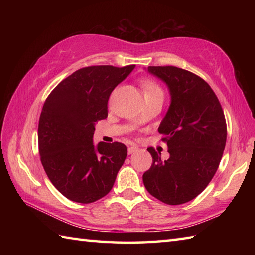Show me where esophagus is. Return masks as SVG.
<instances>
[{"mask_svg": "<svg viewBox=\"0 0 255 255\" xmlns=\"http://www.w3.org/2000/svg\"><path fill=\"white\" fill-rule=\"evenodd\" d=\"M137 151H139V148L136 147V145H131V147L128 148V154H132L134 152H137Z\"/></svg>", "mask_w": 255, "mask_h": 255, "instance_id": "1", "label": "esophagus"}]
</instances>
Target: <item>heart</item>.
Returning a JSON list of instances; mask_svg holds the SVG:
<instances>
[{"label":"heart","instance_id":"b5f03b06","mask_svg":"<svg viewBox=\"0 0 255 255\" xmlns=\"http://www.w3.org/2000/svg\"><path fill=\"white\" fill-rule=\"evenodd\" d=\"M141 85H142L144 96L154 95V94H163L162 89L152 80H144L142 81Z\"/></svg>","mask_w":255,"mask_h":255}]
</instances>
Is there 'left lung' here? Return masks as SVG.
<instances>
[{
    "label": "left lung",
    "instance_id": "1",
    "mask_svg": "<svg viewBox=\"0 0 255 255\" xmlns=\"http://www.w3.org/2000/svg\"><path fill=\"white\" fill-rule=\"evenodd\" d=\"M166 84L171 103L159 126L170 158L153 148L152 164L142 175L147 191L167 205H181L202 193L223 156L227 125L217 96L207 82L176 67H148Z\"/></svg>",
    "mask_w": 255,
    "mask_h": 255
}]
</instances>
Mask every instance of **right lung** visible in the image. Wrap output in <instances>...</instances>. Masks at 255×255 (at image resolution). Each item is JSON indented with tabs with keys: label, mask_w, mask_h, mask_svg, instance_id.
I'll use <instances>...</instances> for the list:
<instances>
[{
	"label": "right lung",
	"mask_w": 255,
	"mask_h": 255,
	"mask_svg": "<svg viewBox=\"0 0 255 255\" xmlns=\"http://www.w3.org/2000/svg\"><path fill=\"white\" fill-rule=\"evenodd\" d=\"M93 66L59 83L42 107L38 145L47 176L63 196L90 204L111 192L127 156L121 142L93 143L95 124L107 117L113 90L134 69Z\"/></svg>",
	"instance_id": "obj_1"
}]
</instances>
